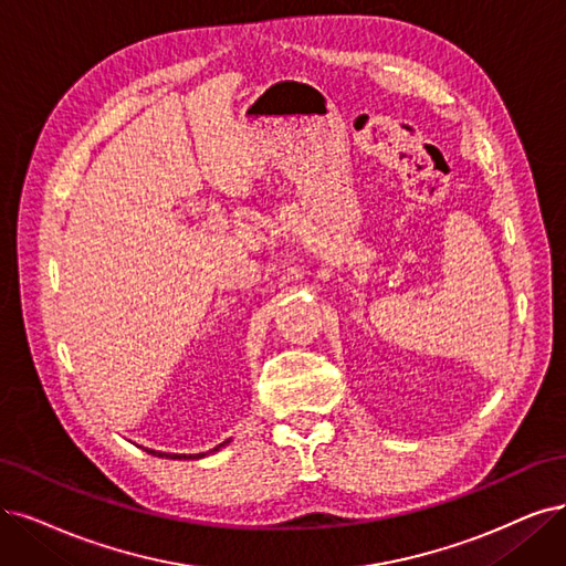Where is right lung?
I'll return each instance as SVG.
<instances>
[{
  "label": "right lung",
  "mask_w": 566,
  "mask_h": 566,
  "mask_svg": "<svg viewBox=\"0 0 566 566\" xmlns=\"http://www.w3.org/2000/svg\"><path fill=\"white\" fill-rule=\"evenodd\" d=\"M219 448H221V446H219ZM219 448H217V450H219ZM146 452H151V454H156V457H167L165 452H156V450H146ZM184 457H186V454H184ZM198 457H205V454H198Z\"/></svg>",
  "instance_id": "1"
}]
</instances>
